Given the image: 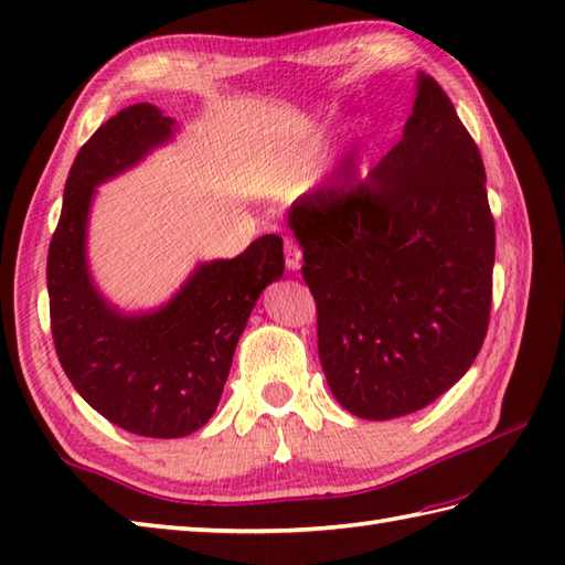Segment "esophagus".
Returning <instances> with one entry per match:
<instances>
[{
    "mask_svg": "<svg viewBox=\"0 0 565 565\" xmlns=\"http://www.w3.org/2000/svg\"><path fill=\"white\" fill-rule=\"evenodd\" d=\"M284 259H286V267H289V271H298V269H301L303 252H301V247H298V245L294 243V239H286Z\"/></svg>",
    "mask_w": 565,
    "mask_h": 565,
    "instance_id": "obj_1",
    "label": "esophagus"
}]
</instances>
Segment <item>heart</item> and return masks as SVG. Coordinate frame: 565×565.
I'll return each mask as SVG.
<instances>
[{
	"label": "heart",
	"instance_id": "b5f03b06",
	"mask_svg": "<svg viewBox=\"0 0 565 565\" xmlns=\"http://www.w3.org/2000/svg\"><path fill=\"white\" fill-rule=\"evenodd\" d=\"M366 148H369V138L362 134V136H359V140H356V148H354L356 158H362V154L366 152Z\"/></svg>",
	"mask_w": 565,
	"mask_h": 565
}]
</instances>
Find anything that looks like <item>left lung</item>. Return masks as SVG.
Listing matches in <instances>:
<instances>
[{
  "instance_id": "1",
  "label": "left lung",
  "mask_w": 565,
  "mask_h": 565,
  "mask_svg": "<svg viewBox=\"0 0 565 565\" xmlns=\"http://www.w3.org/2000/svg\"><path fill=\"white\" fill-rule=\"evenodd\" d=\"M310 191L289 211L318 303V352L347 413L423 411L468 369L488 332L495 223L473 138L417 72L403 138L369 182Z\"/></svg>"
}]
</instances>
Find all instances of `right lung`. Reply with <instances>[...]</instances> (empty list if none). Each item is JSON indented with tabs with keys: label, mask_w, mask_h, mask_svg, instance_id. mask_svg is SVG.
<instances>
[{
	"label": "right lung",
	"mask_w": 565,
	"mask_h": 565,
	"mask_svg": "<svg viewBox=\"0 0 565 565\" xmlns=\"http://www.w3.org/2000/svg\"><path fill=\"white\" fill-rule=\"evenodd\" d=\"M177 134L174 118L146 102L111 116L72 162L47 249L51 328L67 379L109 423L152 439L186 437L213 417L252 308L284 274V239L262 235L233 259L199 262L154 308L124 310L102 294L89 264L97 189Z\"/></svg>",
	"instance_id": "obj_1"
}]
</instances>
